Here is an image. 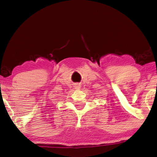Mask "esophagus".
Instances as JSON below:
<instances>
[{
  "instance_id": "esophagus-1",
  "label": "esophagus",
  "mask_w": 157,
  "mask_h": 157,
  "mask_svg": "<svg viewBox=\"0 0 157 157\" xmlns=\"http://www.w3.org/2000/svg\"><path fill=\"white\" fill-rule=\"evenodd\" d=\"M75 88L76 89H79V88H80V85H79V84H76L75 85Z\"/></svg>"
}]
</instances>
